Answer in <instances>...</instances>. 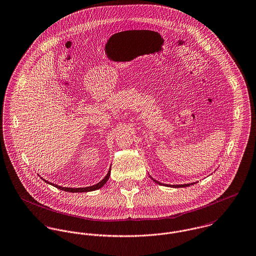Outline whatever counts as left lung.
<instances>
[{"mask_svg":"<svg viewBox=\"0 0 256 256\" xmlns=\"http://www.w3.org/2000/svg\"><path fill=\"white\" fill-rule=\"evenodd\" d=\"M152 178V177H150ZM156 184H158V185H163V186H172V188H185V186H192V185H194V184H196V183H190V184H184V185H167V184H162V183H160V182H158V181H156V180H154V179H152Z\"/></svg>","mask_w":256,"mask_h":256,"instance_id":"left-lung-1","label":"left lung"}]
</instances>
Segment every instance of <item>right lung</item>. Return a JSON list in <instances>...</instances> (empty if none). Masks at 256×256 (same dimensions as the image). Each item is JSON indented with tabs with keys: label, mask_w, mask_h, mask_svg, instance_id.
<instances>
[{
	"label": "right lung",
	"mask_w": 256,
	"mask_h": 256,
	"mask_svg": "<svg viewBox=\"0 0 256 256\" xmlns=\"http://www.w3.org/2000/svg\"><path fill=\"white\" fill-rule=\"evenodd\" d=\"M110 168H112V167H110ZM110 170H108L106 176L100 182H98V184H96V185H94V186H86V188H66V186H58V185H56V184H52V183L48 182L46 180H44L43 178H42V179H43L46 183H48V184H50V185H52V186H56V188H60V190H66V192H92V190H96L100 188L102 186H104V185L106 183V181L108 180V178H110Z\"/></svg>",
	"instance_id": "right-lung-1"
}]
</instances>
